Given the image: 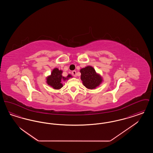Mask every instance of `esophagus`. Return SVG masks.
<instances>
[{"label":"esophagus","instance_id":"esophagus-1","mask_svg":"<svg viewBox=\"0 0 153 153\" xmlns=\"http://www.w3.org/2000/svg\"><path fill=\"white\" fill-rule=\"evenodd\" d=\"M72 75H73V76H74V77H76V71H73V72H72Z\"/></svg>","mask_w":153,"mask_h":153}]
</instances>
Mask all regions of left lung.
Masks as SVG:
<instances>
[{
    "mask_svg": "<svg viewBox=\"0 0 153 153\" xmlns=\"http://www.w3.org/2000/svg\"><path fill=\"white\" fill-rule=\"evenodd\" d=\"M81 73V80L84 86L88 89H95L100 86L103 82V79L99 73H97L94 67L88 65L81 68L80 71Z\"/></svg>",
    "mask_w": 153,
    "mask_h": 153,
    "instance_id": "left-lung-1",
    "label": "left lung"
}]
</instances>
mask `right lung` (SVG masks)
Returning <instances> with one entry per match:
<instances>
[{"instance_id": "add662e5", "label": "right lung", "mask_w": 153, "mask_h": 153, "mask_svg": "<svg viewBox=\"0 0 153 153\" xmlns=\"http://www.w3.org/2000/svg\"><path fill=\"white\" fill-rule=\"evenodd\" d=\"M62 72L63 71L62 70L58 69L57 68H54L51 71V74L46 77V84L54 89H60L63 87L62 82L73 77L71 74H69L66 77H64L62 75Z\"/></svg>"}]
</instances>
